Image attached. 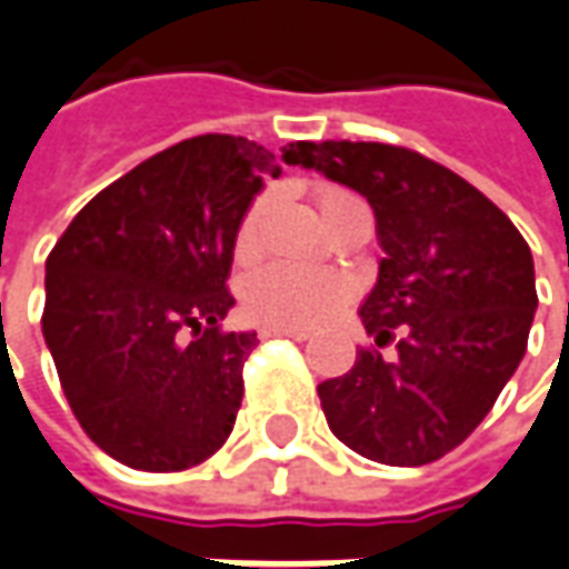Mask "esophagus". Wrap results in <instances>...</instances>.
Here are the masks:
<instances>
[{
	"label": "esophagus",
	"mask_w": 569,
	"mask_h": 569,
	"mask_svg": "<svg viewBox=\"0 0 569 569\" xmlns=\"http://www.w3.org/2000/svg\"><path fill=\"white\" fill-rule=\"evenodd\" d=\"M260 337H291V340H307V328H281V325H262Z\"/></svg>",
	"instance_id": "esophagus-1"
}]
</instances>
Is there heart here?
I'll return each instance as SVG.
<instances>
[{"label": "heart", "mask_w": 569, "mask_h": 569, "mask_svg": "<svg viewBox=\"0 0 569 569\" xmlns=\"http://www.w3.org/2000/svg\"><path fill=\"white\" fill-rule=\"evenodd\" d=\"M359 198L343 191V188H322L319 191V207H322L325 222L331 226L340 213L350 207H359ZM262 201L250 203V210L238 226L234 234V257L250 260L260 250V226H262ZM352 297V281L331 269H312L303 262L278 260L250 272L244 281V309L266 325H281V328H312V325L331 319L337 309Z\"/></svg>", "instance_id": "obj_1"}]
</instances>
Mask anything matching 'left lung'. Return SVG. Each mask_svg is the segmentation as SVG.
<instances>
[{
	"mask_svg": "<svg viewBox=\"0 0 569 569\" xmlns=\"http://www.w3.org/2000/svg\"><path fill=\"white\" fill-rule=\"evenodd\" d=\"M284 160L371 203L383 257L359 319L378 347L402 328L393 362L359 350L319 383L328 427L371 461L430 465L471 437L527 352L530 244L483 191L409 148L297 142Z\"/></svg>",
	"mask_w": 569,
	"mask_h": 569,
	"instance_id": "left-lung-1",
	"label": "left lung"
}]
</instances>
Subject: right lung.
<instances>
[{
	"label": "right lung",
	"mask_w": 569,
	"mask_h": 569,
	"mask_svg": "<svg viewBox=\"0 0 569 569\" xmlns=\"http://www.w3.org/2000/svg\"><path fill=\"white\" fill-rule=\"evenodd\" d=\"M262 176L281 167L244 136L186 139L98 191L46 260V347L80 427L120 465L186 471L232 433L257 331L219 322Z\"/></svg>",
	"instance_id": "add662e5"
}]
</instances>
